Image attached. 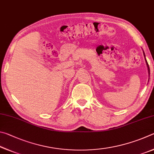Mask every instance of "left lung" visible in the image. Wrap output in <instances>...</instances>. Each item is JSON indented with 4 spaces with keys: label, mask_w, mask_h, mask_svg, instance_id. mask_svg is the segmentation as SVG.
I'll return each mask as SVG.
<instances>
[{
    "label": "left lung",
    "mask_w": 154,
    "mask_h": 154,
    "mask_svg": "<svg viewBox=\"0 0 154 154\" xmlns=\"http://www.w3.org/2000/svg\"><path fill=\"white\" fill-rule=\"evenodd\" d=\"M143 55L145 56V55L144 51H143ZM145 61H146V64H147V68H148V72H149V65H148V63H147V61L146 60V59H145Z\"/></svg>",
    "instance_id": "8db88e82"
}]
</instances>
